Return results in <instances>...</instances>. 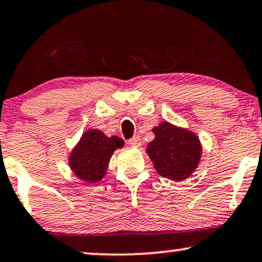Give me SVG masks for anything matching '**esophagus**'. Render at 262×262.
Returning <instances> with one entry per match:
<instances>
[{
	"instance_id": "esophagus-1",
	"label": "esophagus",
	"mask_w": 262,
	"mask_h": 262,
	"mask_svg": "<svg viewBox=\"0 0 262 262\" xmlns=\"http://www.w3.org/2000/svg\"><path fill=\"white\" fill-rule=\"evenodd\" d=\"M128 144L132 145V146H140L141 145V140H140V137H138V135H135V137H133L132 139H129L128 140Z\"/></svg>"
}]
</instances>
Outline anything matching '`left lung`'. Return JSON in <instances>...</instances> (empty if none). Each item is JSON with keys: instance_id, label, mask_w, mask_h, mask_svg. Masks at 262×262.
Masks as SVG:
<instances>
[{"instance_id": "1", "label": "left lung", "mask_w": 262, "mask_h": 262, "mask_svg": "<svg viewBox=\"0 0 262 262\" xmlns=\"http://www.w3.org/2000/svg\"><path fill=\"white\" fill-rule=\"evenodd\" d=\"M153 133L156 138L148 144L147 153L159 175L172 181L189 177L201 156L196 135L169 122H162Z\"/></svg>"}]
</instances>
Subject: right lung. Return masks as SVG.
I'll return each instance as SVG.
<instances>
[{"label":"right lung","mask_w":262,"mask_h":262,"mask_svg":"<svg viewBox=\"0 0 262 262\" xmlns=\"http://www.w3.org/2000/svg\"><path fill=\"white\" fill-rule=\"evenodd\" d=\"M123 145L121 138H107L100 130L89 129L69 158L73 172L87 183L98 182L105 175L111 155Z\"/></svg>","instance_id":"add662e5"}]
</instances>
